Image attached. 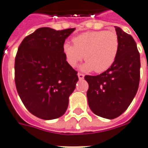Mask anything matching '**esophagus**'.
I'll use <instances>...</instances> for the list:
<instances>
[{
	"label": "esophagus",
	"mask_w": 148,
	"mask_h": 148,
	"mask_svg": "<svg viewBox=\"0 0 148 148\" xmlns=\"http://www.w3.org/2000/svg\"><path fill=\"white\" fill-rule=\"evenodd\" d=\"M77 76H78V78H79L80 80H82V79H83V78H84V74H81V73H78V74H77Z\"/></svg>",
	"instance_id": "esophagus-1"
}]
</instances>
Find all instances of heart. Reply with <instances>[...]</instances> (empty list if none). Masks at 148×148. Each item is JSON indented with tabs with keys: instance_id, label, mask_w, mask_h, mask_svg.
Here are the masks:
<instances>
[{
	"instance_id": "b5f03b06",
	"label": "heart",
	"mask_w": 148,
	"mask_h": 148,
	"mask_svg": "<svg viewBox=\"0 0 148 148\" xmlns=\"http://www.w3.org/2000/svg\"><path fill=\"white\" fill-rule=\"evenodd\" d=\"M74 45L64 43L62 53L71 67L84 58L86 62L81 66L82 71L103 73L115 62L119 50V39L114 32L95 30L85 32L73 38Z\"/></svg>"
}]
</instances>
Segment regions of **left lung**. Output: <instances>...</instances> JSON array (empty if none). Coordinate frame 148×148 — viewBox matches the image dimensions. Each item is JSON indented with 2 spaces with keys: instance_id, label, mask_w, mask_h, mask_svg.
Returning a JSON list of instances; mask_svg holds the SVG:
<instances>
[{
  "instance_id": "1",
  "label": "left lung",
  "mask_w": 148,
  "mask_h": 148,
  "mask_svg": "<svg viewBox=\"0 0 148 148\" xmlns=\"http://www.w3.org/2000/svg\"><path fill=\"white\" fill-rule=\"evenodd\" d=\"M119 50L115 62L102 74L86 75L90 110L100 117L113 119L128 108L137 93L140 77V56L132 36L115 26Z\"/></svg>"
}]
</instances>
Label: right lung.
I'll list each match as a JSON object with an SVG mask.
<instances>
[{
    "mask_svg": "<svg viewBox=\"0 0 148 148\" xmlns=\"http://www.w3.org/2000/svg\"><path fill=\"white\" fill-rule=\"evenodd\" d=\"M75 28L42 27L24 38L15 58V84L27 110L49 120L66 111L69 97L78 81L62 53L65 40Z\"/></svg>",
    "mask_w": 148,
    "mask_h": 148,
    "instance_id": "obj_1",
    "label": "right lung"
}]
</instances>
